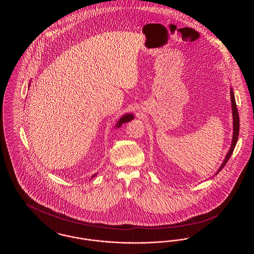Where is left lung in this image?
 <instances>
[{
    "mask_svg": "<svg viewBox=\"0 0 254 254\" xmlns=\"http://www.w3.org/2000/svg\"><path fill=\"white\" fill-rule=\"evenodd\" d=\"M230 101H231V110H232V119H233V135H232V141H231V145H230V149L226 155V157L224 159L222 165L220 166V168L217 170V172L215 173V175H217L218 173L220 172V170L225 167V165L228 163L229 159H230L234 147L237 143L238 140V136H239V114H238V109L236 107V102H235V98H234V93L232 88H230Z\"/></svg>",
    "mask_w": 254,
    "mask_h": 254,
    "instance_id": "8db88e82",
    "label": "left lung"
}]
</instances>
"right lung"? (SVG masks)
Returning a JSON list of instances; mask_svg holds the SVG:
<instances>
[{
	"instance_id": "1",
	"label": "right lung",
	"mask_w": 254,
	"mask_h": 254,
	"mask_svg": "<svg viewBox=\"0 0 254 254\" xmlns=\"http://www.w3.org/2000/svg\"><path fill=\"white\" fill-rule=\"evenodd\" d=\"M30 85V84L28 85V86ZM134 119V116H133V114L131 113H127V114H125V115H123L121 118L119 119V121L116 123V125H115V128H119L120 127H121L122 125L124 124V123H127V122L131 121ZM96 174H94V175H92V177H91V179L94 177V176H96Z\"/></svg>"
}]
</instances>
